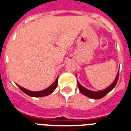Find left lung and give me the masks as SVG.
<instances>
[{"label":"left lung","instance_id":"1","mask_svg":"<svg viewBox=\"0 0 131 131\" xmlns=\"http://www.w3.org/2000/svg\"><path fill=\"white\" fill-rule=\"evenodd\" d=\"M119 71L117 72V74L116 75V78L115 79V80L113 81L111 85L109 86H108L107 88H106L105 89L102 90V91H91V90H89L87 89H86L85 87H84L82 86L79 83L78 81H77V83H78V86L79 90L81 92V93H82L83 95H86V97H89L90 98L94 99V100H98V99L102 98L103 97H104L106 94H108L110 91H111L113 88L115 86L117 82V80H118L119 78Z\"/></svg>","mask_w":131,"mask_h":131}]
</instances>
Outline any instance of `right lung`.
Wrapping results in <instances>:
<instances>
[{"label":"right lung","instance_id":"1","mask_svg":"<svg viewBox=\"0 0 131 131\" xmlns=\"http://www.w3.org/2000/svg\"><path fill=\"white\" fill-rule=\"evenodd\" d=\"M58 77L57 78L54 82L51 84L49 87L45 89L40 91H29V90L26 89L25 88L22 87L20 86H18L20 88V89L23 92L25 93V94L28 95H29V96L31 97H38L47 96V95H49L51 94V93H52L55 91V89H56V88L57 87V85H58Z\"/></svg>","mask_w":131,"mask_h":131}]
</instances>
